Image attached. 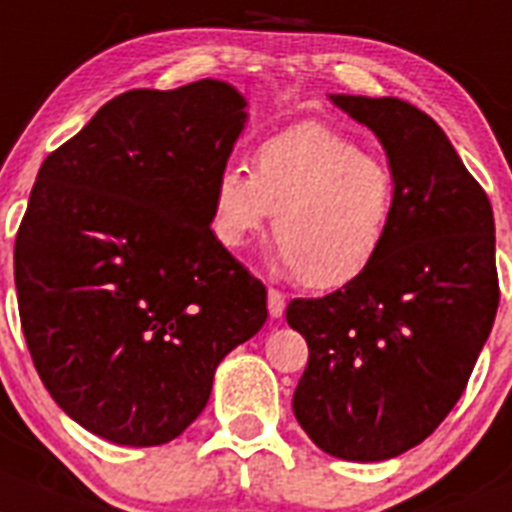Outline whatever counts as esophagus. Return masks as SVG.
Segmentation results:
<instances>
[{
	"label": "esophagus",
	"instance_id": "obj_1",
	"mask_svg": "<svg viewBox=\"0 0 512 512\" xmlns=\"http://www.w3.org/2000/svg\"><path fill=\"white\" fill-rule=\"evenodd\" d=\"M266 304H269L271 317H274V320H279L281 314H284V307H287V299H284V294H281V292H276V289H269Z\"/></svg>",
	"mask_w": 512,
	"mask_h": 512
}]
</instances>
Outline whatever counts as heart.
<instances>
[{
	"instance_id": "1",
	"label": "heart",
	"mask_w": 512,
	"mask_h": 512,
	"mask_svg": "<svg viewBox=\"0 0 512 512\" xmlns=\"http://www.w3.org/2000/svg\"><path fill=\"white\" fill-rule=\"evenodd\" d=\"M391 164L325 124L289 126L259 144L253 172L225 167L215 180L213 231L243 248L266 231L281 264L309 289H340L373 269L396 220Z\"/></svg>"
}]
</instances>
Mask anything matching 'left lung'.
Listing matches in <instances>:
<instances>
[{"mask_svg": "<svg viewBox=\"0 0 512 512\" xmlns=\"http://www.w3.org/2000/svg\"><path fill=\"white\" fill-rule=\"evenodd\" d=\"M330 101L383 144L398 205L368 274L289 302L309 348L292 409L322 452L383 462L424 442L470 381L500 302L495 220L431 116L401 98Z\"/></svg>", "mask_w": 512, "mask_h": 512, "instance_id": "obj_1", "label": "left lung"}]
</instances>
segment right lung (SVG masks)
<instances>
[{"instance_id": "1", "label": "right lung", "mask_w": 512, "mask_h": 512, "mask_svg": "<svg viewBox=\"0 0 512 512\" xmlns=\"http://www.w3.org/2000/svg\"><path fill=\"white\" fill-rule=\"evenodd\" d=\"M246 98L213 78L111 98L37 172L14 241L32 363L60 409L126 447L203 414L266 287L210 231Z\"/></svg>"}]
</instances>
